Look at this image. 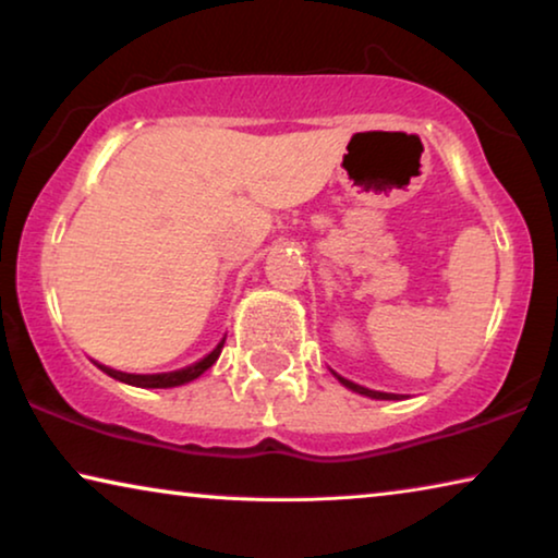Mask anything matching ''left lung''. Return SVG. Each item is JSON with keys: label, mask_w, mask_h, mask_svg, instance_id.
Segmentation results:
<instances>
[{"label": "left lung", "mask_w": 558, "mask_h": 558, "mask_svg": "<svg viewBox=\"0 0 558 558\" xmlns=\"http://www.w3.org/2000/svg\"><path fill=\"white\" fill-rule=\"evenodd\" d=\"M335 378L340 380L342 386L345 388H350V391H355V393H361V396H371V399H380V401H393V399H399V396L396 393H384V391H371V388H365V386H357V384H353V380H348V378H342V376H338V373H335Z\"/></svg>", "instance_id": "left-lung-1"}]
</instances>
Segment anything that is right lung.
<instances>
[{"label":"right lung","instance_id":"right-lung-1","mask_svg":"<svg viewBox=\"0 0 558 558\" xmlns=\"http://www.w3.org/2000/svg\"><path fill=\"white\" fill-rule=\"evenodd\" d=\"M223 342L220 340L216 348H213V353H208L203 357V361H197L193 365H187V368H180V371H170V373H155V376H136V373H124V371H113L109 365H101L96 363L98 368H101L106 376L121 380V384H129V386H140V388H172V386H182V384H190V380H195L197 376H203L205 371L210 368L213 363L218 361L220 350H223Z\"/></svg>","mask_w":558,"mask_h":558}]
</instances>
